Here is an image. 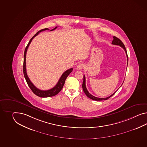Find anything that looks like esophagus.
Returning a JSON list of instances; mask_svg holds the SVG:
<instances>
[{"instance_id":"34e87169","label":"esophagus","mask_w":147,"mask_h":147,"mask_svg":"<svg viewBox=\"0 0 147 147\" xmlns=\"http://www.w3.org/2000/svg\"><path fill=\"white\" fill-rule=\"evenodd\" d=\"M84 67V65L83 64H80L78 65L77 66V69H78V70H81V69H82Z\"/></svg>"}]
</instances>
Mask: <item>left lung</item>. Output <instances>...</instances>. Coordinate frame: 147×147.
<instances>
[{"label": "left lung", "mask_w": 147, "mask_h": 147, "mask_svg": "<svg viewBox=\"0 0 147 147\" xmlns=\"http://www.w3.org/2000/svg\"><path fill=\"white\" fill-rule=\"evenodd\" d=\"M113 38H114V39L113 40L112 43H112L113 45L119 46H121V47L123 48L124 49L125 51L126 54V56H127V63H128V56H127V51H126V49L123 43L122 42V41H121V40L119 39L118 38H117V37H116V36H113ZM127 64H128V63H127ZM82 88L85 94H86L87 97H89V98L91 99H92V100H96V101L107 100L108 99H109L110 97H111L112 96H113V95L116 92V91H115L114 93H113V94H111V96H109V97H107V98H97V97L93 96H92V94H91L88 92V90L86 89V77H85V75H84V76H83V81Z\"/></svg>", "instance_id": "obj_1"}]
</instances>
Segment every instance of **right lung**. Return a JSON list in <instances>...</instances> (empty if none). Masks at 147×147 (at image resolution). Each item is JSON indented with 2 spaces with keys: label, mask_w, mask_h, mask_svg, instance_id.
<instances>
[{
  "label": "right lung",
  "mask_w": 147,
  "mask_h": 147,
  "mask_svg": "<svg viewBox=\"0 0 147 147\" xmlns=\"http://www.w3.org/2000/svg\"><path fill=\"white\" fill-rule=\"evenodd\" d=\"M57 28V27L56 26V28H55L54 29L51 30V31L54 30L55 29H56ZM46 30H49V29L46 28V29H42V30H40L39 31H38V32L36 33V34L33 36L32 38L30 39L29 43H28V45H27V46L25 48L24 54V62H23V73H24V78H25V80H26V82L28 83V86L30 87V88L32 91L33 93H34L36 96H38L39 97H42V98L53 97V96H54L57 94L58 93L61 91V90L62 89L63 87L64 86L65 80H66V79L67 78V77L72 72V71L73 69V68H71L69 69L68 70H67V71H66L62 74V75L61 76V78L59 80V81H58V82L57 83V84L54 86V88H53L51 89L48 90H41L39 89L36 87L34 86L32 83L31 82V81L29 79L28 76L27 75L26 70V52H27L28 48L29 47V45L33 39L36 36H37L40 32L43 31H45Z\"/></svg>",
  "instance_id": "obj_1"
}]
</instances>
